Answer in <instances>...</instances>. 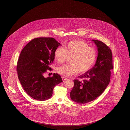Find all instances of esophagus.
Masks as SVG:
<instances>
[{
	"label": "esophagus",
	"mask_w": 130,
	"mask_h": 130,
	"mask_svg": "<svg viewBox=\"0 0 130 130\" xmlns=\"http://www.w3.org/2000/svg\"><path fill=\"white\" fill-rule=\"evenodd\" d=\"M62 79L63 80H67V78L66 77H64V76H62Z\"/></svg>",
	"instance_id": "34e87169"
}]
</instances>
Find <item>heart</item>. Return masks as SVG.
Masks as SVG:
<instances>
[{"instance_id":"obj_1","label":"heart","mask_w":130,"mask_h":130,"mask_svg":"<svg viewBox=\"0 0 130 130\" xmlns=\"http://www.w3.org/2000/svg\"><path fill=\"white\" fill-rule=\"evenodd\" d=\"M54 56L59 63H62L71 58L69 64L58 67V73L65 76H71L90 70L93 66L97 57L94 47H90L83 41H72L66 45L65 48L58 47L54 52Z\"/></svg>"}]
</instances>
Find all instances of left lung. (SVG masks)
<instances>
[{
    "mask_svg": "<svg viewBox=\"0 0 130 130\" xmlns=\"http://www.w3.org/2000/svg\"><path fill=\"white\" fill-rule=\"evenodd\" d=\"M98 50V57L94 67L80 76L83 81L74 79L71 98L79 104L91 102L102 94L110 83V70L113 69L111 51L105 44L92 39Z\"/></svg>",
    "mask_w": 130,
    "mask_h": 130,
    "instance_id": "8db88e82",
    "label": "left lung"
}]
</instances>
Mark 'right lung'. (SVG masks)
Wrapping results in <instances>:
<instances>
[{
  "label": "right lung",
  "mask_w": 130,
  "mask_h": 130,
  "mask_svg": "<svg viewBox=\"0 0 130 130\" xmlns=\"http://www.w3.org/2000/svg\"><path fill=\"white\" fill-rule=\"evenodd\" d=\"M61 45L53 38L32 39L23 48L18 61L17 71L24 90L32 98L42 101L50 98L54 87L61 83L60 75L45 78L43 74L55 59L54 52Z\"/></svg>",
  "instance_id": "1"
}]
</instances>
